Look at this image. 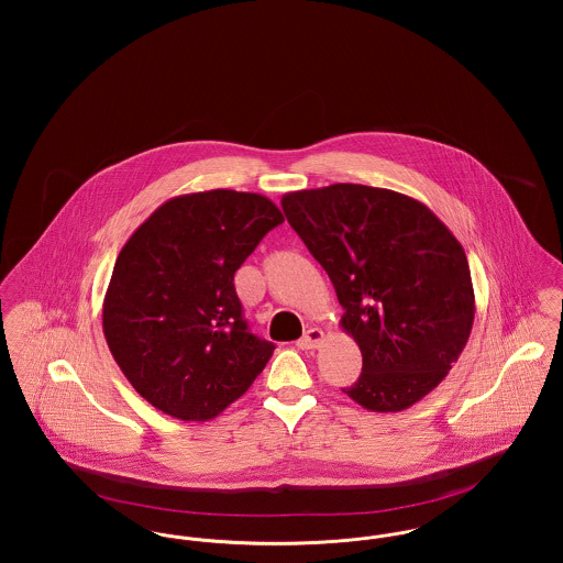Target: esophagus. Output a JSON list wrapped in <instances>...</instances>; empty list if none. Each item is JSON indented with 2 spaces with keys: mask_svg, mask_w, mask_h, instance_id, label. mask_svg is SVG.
I'll return each mask as SVG.
<instances>
[{
  "mask_svg": "<svg viewBox=\"0 0 563 563\" xmlns=\"http://www.w3.org/2000/svg\"><path fill=\"white\" fill-rule=\"evenodd\" d=\"M322 340H324V331L319 329V327H312V329H308V331L297 340V349H319L322 344Z\"/></svg>",
  "mask_w": 563,
  "mask_h": 563,
  "instance_id": "esophagus-1",
  "label": "esophagus"
}]
</instances>
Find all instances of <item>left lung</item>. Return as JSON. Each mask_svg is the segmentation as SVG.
Here are the masks:
<instances>
[{
    "label": "left lung",
    "mask_w": 563,
    "mask_h": 563,
    "mask_svg": "<svg viewBox=\"0 0 563 563\" xmlns=\"http://www.w3.org/2000/svg\"><path fill=\"white\" fill-rule=\"evenodd\" d=\"M291 228L329 274L363 374L344 393L395 413L434 390L468 342L475 291L462 244L411 196L358 184L289 191Z\"/></svg>",
    "instance_id": "8db88e82"
}]
</instances>
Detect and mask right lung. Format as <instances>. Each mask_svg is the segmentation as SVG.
Returning a JSON list of instances; mask_svg holds the SVG:
<instances>
[{
  "instance_id": "obj_1",
  "label": "right lung",
  "mask_w": 563,
  "mask_h": 563,
  "mask_svg": "<svg viewBox=\"0 0 563 563\" xmlns=\"http://www.w3.org/2000/svg\"><path fill=\"white\" fill-rule=\"evenodd\" d=\"M280 209L262 194L175 196L122 246L103 299L111 356L162 413L207 422L241 399L274 344L249 333L234 272Z\"/></svg>"
}]
</instances>
